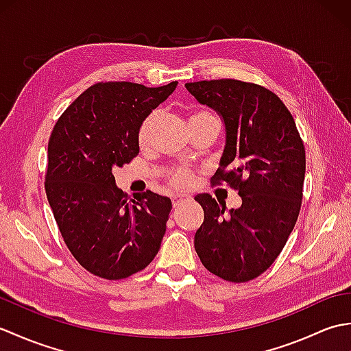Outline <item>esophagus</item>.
I'll use <instances>...</instances> for the list:
<instances>
[{
    "label": "esophagus",
    "mask_w": 351,
    "mask_h": 351,
    "mask_svg": "<svg viewBox=\"0 0 351 351\" xmlns=\"http://www.w3.org/2000/svg\"><path fill=\"white\" fill-rule=\"evenodd\" d=\"M190 197H184V196H173V199H171V204H173V206H180L181 204L184 202H189Z\"/></svg>",
    "instance_id": "esophagus-1"
}]
</instances>
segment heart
<instances>
[{
    "mask_svg": "<svg viewBox=\"0 0 351 351\" xmlns=\"http://www.w3.org/2000/svg\"><path fill=\"white\" fill-rule=\"evenodd\" d=\"M155 117H156V111H152V113H149L143 119V122L140 123L138 131H137V141H138L140 146H145L147 143L149 136H151L152 125L155 122ZM211 119H217L211 113V111L195 110L191 113L190 122L211 121ZM167 178H169V182H170L171 187H175L178 190H189V189L193 187V185H195V175H193V171H190L189 169H185V167H173L169 171Z\"/></svg>",
    "mask_w": 351,
    "mask_h": 351,
    "instance_id": "obj_1",
    "label": "heart"
}]
</instances>
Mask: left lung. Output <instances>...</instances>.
I'll use <instances>...</instances> for the list:
<instances>
[{"label":"left lung","instance_id":"8db88e82","mask_svg":"<svg viewBox=\"0 0 351 351\" xmlns=\"http://www.w3.org/2000/svg\"><path fill=\"white\" fill-rule=\"evenodd\" d=\"M185 87L225 121L226 146L213 180L226 182L243 200L226 215L225 204L208 193L195 197L205 213L195 249L208 271L228 282H249L270 268L299 217L303 140L285 104L264 86L220 78Z\"/></svg>","mask_w":351,"mask_h":351}]
</instances>
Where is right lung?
Instances as JSON below:
<instances>
[{"instance_id": "obj_1", "label": "right lung", "mask_w": 351, "mask_h": 351, "mask_svg": "<svg viewBox=\"0 0 351 351\" xmlns=\"http://www.w3.org/2000/svg\"><path fill=\"white\" fill-rule=\"evenodd\" d=\"M176 84L101 81L63 111L51 132L48 202L72 256L98 278H130L160 250L171 200L149 190L130 199L116 187L113 169L138 155L140 123Z\"/></svg>"}]
</instances>
